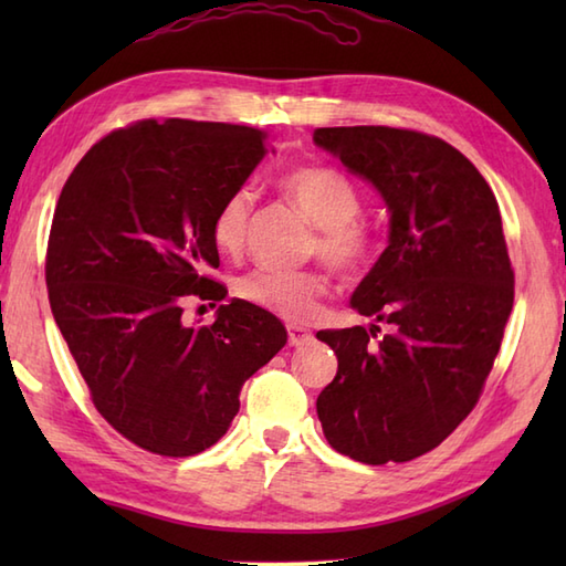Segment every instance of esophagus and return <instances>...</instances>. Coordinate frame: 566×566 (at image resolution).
<instances>
[{"instance_id":"1","label":"esophagus","mask_w":566,"mask_h":566,"mask_svg":"<svg viewBox=\"0 0 566 566\" xmlns=\"http://www.w3.org/2000/svg\"><path fill=\"white\" fill-rule=\"evenodd\" d=\"M286 335H290V345H304L311 340V333L302 326H286Z\"/></svg>"}]
</instances>
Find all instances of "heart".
<instances>
[{
  "label": "heart",
  "instance_id": "b5f03b06",
  "mask_svg": "<svg viewBox=\"0 0 566 566\" xmlns=\"http://www.w3.org/2000/svg\"><path fill=\"white\" fill-rule=\"evenodd\" d=\"M280 187L316 226V238L311 240L314 255L340 274H357L367 268L375 255L377 235L367 221L359 219L365 197L350 177L331 165H298L280 179ZM252 201V191L238 187L216 209L211 240L223 255L243 250ZM328 290L331 276L323 270L258 268L240 276L235 284L243 302L292 323H304L314 316Z\"/></svg>",
  "mask_w": 566,
  "mask_h": 566
}]
</instances>
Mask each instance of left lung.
I'll use <instances>...</instances> for the list:
<instances>
[{
	"label": "left lung",
	"instance_id": "obj_1",
	"mask_svg": "<svg viewBox=\"0 0 566 566\" xmlns=\"http://www.w3.org/2000/svg\"><path fill=\"white\" fill-rule=\"evenodd\" d=\"M314 140L391 211L389 245L350 302L387 333H318L338 355L318 420L357 462L416 460L472 413L499 355L515 286L499 203L460 150L420 130L316 128Z\"/></svg>",
	"mask_w": 566,
	"mask_h": 566
}]
</instances>
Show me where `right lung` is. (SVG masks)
Instances as JSON below:
<instances>
[{
	"instance_id": "1",
	"label": "right lung",
	"mask_w": 566,
	"mask_h": 566,
	"mask_svg": "<svg viewBox=\"0 0 566 566\" xmlns=\"http://www.w3.org/2000/svg\"><path fill=\"white\" fill-rule=\"evenodd\" d=\"M268 153V130L143 118L94 143L60 191L45 252L53 318L102 418L138 448L199 454L238 413L245 379L286 343L270 311L233 298L211 219Z\"/></svg>"
}]
</instances>
